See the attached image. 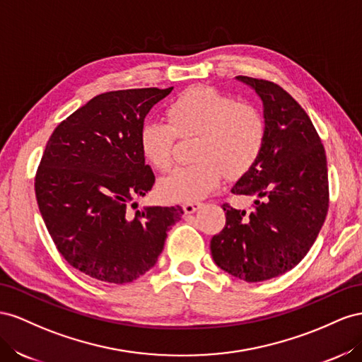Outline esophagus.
Wrapping results in <instances>:
<instances>
[{"label": "esophagus", "instance_id": "1", "mask_svg": "<svg viewBox=\"0 0 362 362\" xmlns=\"http://www.w3.org/2000/svg\"><path fill=\"white\" fill-rule=\"evenodd\" d=\"M200 208H202V203H185L183 204L185 214H194L195 211H199Z\"/></svg>", "mask_w": 362, "mask_h": 362}]
</instances>
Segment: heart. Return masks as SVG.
<instances>
[{"label": "heart", "mask_w": 362, "mask_h": 362, "mask_svg": "<svg viewBox=\"0 0 362 362\" xmlns=\"http://www.w3.org/2000/svg\"><path fill=\"white\" fill-rule=\"evenodd\" d=\"M168 119H148L139 132L141 151L154 168L165 171L173 163L175 133L197 135L194 163L175 168L159 183L168 202H199L220 187L224 171L230 177L249 170L261 154L265 121L249 103H236L212 86H192L168 106Z\"/></svg>", "instance_id": "obj_1"}]
</instances>
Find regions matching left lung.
<instances>
[{
	"label": "left lung",
	"mask_w": 362,
	"mask_h": 362,
	"mask_svg": "<svg viewBox=\"0 0 362 362\" xmlns=\"http://www.w3.org/2000/svg\"><path fill=\"white\" fill-rule=\"evenodd\" d=\"M262 101L261 154L232 187L253 197V211L223 204L224 229L211 240L221 270L245 282L291 270L317 240L329 206L327 162L318 133L302 106L268 80L238 76Z\"/></svg>",
	"instance_id": "8db88e82"
}]
</instances>
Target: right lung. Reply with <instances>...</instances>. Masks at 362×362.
<instances>
[{"instance_id":"1","label":"right lung","mask_w":362,"mask_h":362,"mask_svg":"<svg viewBox=\"0 0 362 362\" xmlns=\"http://www.w3.org/2000/svg\"><path fill=\"white\" fill-rule=\"evenodd\" d=\"M173 88L112 90L89 100L48 139L35 191L66 262L97 281L129 284L158 262L180 206H148L130 218L154 174L139 147L150 109Z\"/></svg>"}]
</instances>
